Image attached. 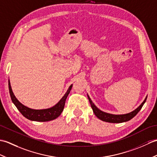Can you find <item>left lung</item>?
<instances>
[{"label": "left lung", "instance_id": "obj_1", "mask_svg": "<svg viewBox=\"0 0 157 157\" xmlns=\"http://www.w3.org/2000/svg\"><path fill=\"white\" fill-rule=\"evenodd\" d=\"M88 100L90 101V105H91V107L93 110V112L94 113L95 115L97 117L98 119L102 120V121H106V122H109V123H114L128 121H129L130 119H132L133 117H134L138 114V113L140 111L142 107V106L144 105V102L146 101V98H146L144 102H143L137 109L134 110V111L128 113V114H125V115H112V114H109V113L101 111V110H99L94 105V103L92 102L91 99L88 96Z\"/></svg>", "mask_w": 157, "mask_h": 157}]
</instances>
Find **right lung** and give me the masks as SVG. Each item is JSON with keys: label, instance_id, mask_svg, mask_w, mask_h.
Returning <instances> with one entry per match:
<instances>
[{"label": "right lung", "instance_id": "add662e5", "mask_svg": "<svg viewBox=\"0 0 157 157\" xmlns=\"http://www.w3.org/2000/svg\"><path fill=\"white\" fill-rule=\"evenodd\" d=\"M72 86H69L67 91L65 93V94L63 96V97L60 100V101L51 108L46 109H41V110H35L29 109L27 106L22 105L21 102H19L17 99L15 98V95L13 94L12 89L10 84V82L9 81V89L10 96L13 102L16 106V107L20 111V113L25 117L31 121H48L57 118L61 114L62 111L64 109L66 98L67 97L68 94H69L70 90L72 88Z\"/></svg>", "mask_w": 157, "mask_h": 157}]
</instances>
